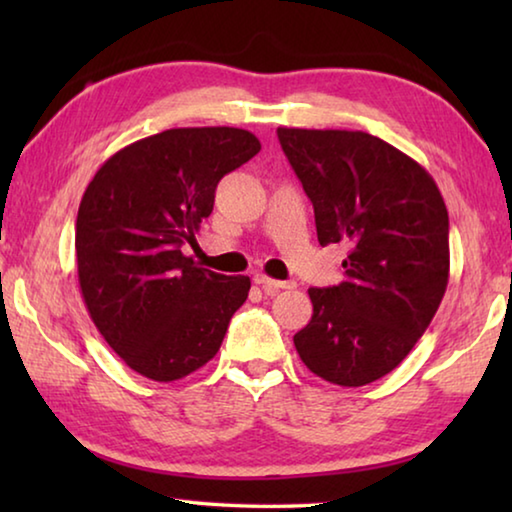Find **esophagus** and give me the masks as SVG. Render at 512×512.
<instances>
[{
	"instance_id": "34e87169",
	"label": "esophagus",
	"mask_w": 512,
	"mask_h": 512,
	"mask_svg": "<svg viewBox=\"0 0 512 512\" xmlns=\"http://www.w3.org/2000/svg\"><path fill=\"white\" fill-rule=\"evenodd\" d=\"M255 284H259V287H262V291L266 293V296H275L277 291L291 289V287H293V282L271 280V277H266V275H255Z\"/></svg>"
}]
</instances>
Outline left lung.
<instances>
[{
  "instance_id": "left-lung-1",
  "label": "left lung",
  "mask_w": 512,
  "mask_h": 512,
  "mask_svg": "<svg viewBox=\"0 0 512 512\" xmlns=\"http://www.w3.org/2000/svg\"><path fill=\"white\" fill-rule=\"evenodd\" d=\"M277 137L314 205L320 246L350 244L345 280L309 289L314 314L293 343L320 379L366 386L400 366L445 296V201L427 169L375 135L277 128Z\"/></svg>"
}]
</instances>
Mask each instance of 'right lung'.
Returning a JSON list of instances; mask_svg holds the SVG:
<instances>
[{
	"label": "right lung",
	"instance_id": "add662e5",
	"mask_svg": "<svg viewBox=\"0 0 512 512\" xmlns=\"http://www.w3.org/2000/svg\"><path fill=\"white\" fill-rule=\"evenodd\" d=\"M262 149L244 128H171L101 164L76 216L79 284L103 339L128 368L176 381L219 352L250 277L183 253L212 214L225 173Z\"/></svg>",
	"mask_w": 512,
	"mask_h": 512
}]
</instances>
